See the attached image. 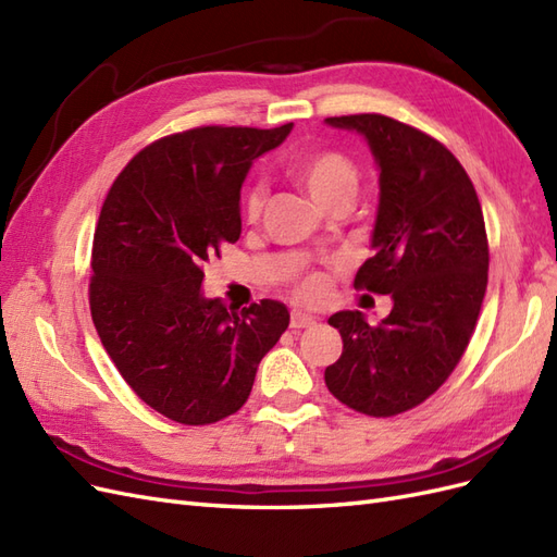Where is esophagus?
<instances>
[{
  "mask_svg": "<svg viewBox=\"0 0 557 557\" xmlns=\"http://www.w3.org/2000/svg\"><path fill=\"white\" fill-rule=\"evenodd\" d=\"M289 324H292V330H308V326L318 324V320L312 318V315H308V312L294 310V312H292V320H289Z\"/></svg>",
  "mask_w": 557,
  "mask_h": 557,
  "instance_id": "esophagus-1",
  "label": "esophagus"
}]
</instances>
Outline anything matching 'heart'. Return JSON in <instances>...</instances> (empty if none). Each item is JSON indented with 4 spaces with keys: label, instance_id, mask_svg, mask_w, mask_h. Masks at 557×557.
<instances>
[{
    "label": "heart",
    "instance_id": "obj_1",
    "mask_svg": "<svg viewBox=\"0 0 557 557\" xmlns=\"http://www.w3.org/2000/svg\"><path fill=\"white\" fill-rule=\"evenodd\" d=\"M292 176L310 195L318 207L330 205L336 197H352L358 190V169L348 157L338 152H312L292 164ZM263 188H251L247 195V216L256 219L263 209ZM322 289L320 277H310L304 284L306 294H318Z\"/></svg>",
    "mask_w": 557,
    "mask_h": 557
}]
</instances>
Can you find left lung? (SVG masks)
Segmentation results:
<instances>
[{"instance_id": "8db88e82", "label": "left lung", "mask_w": 557, "mask_h": 557, "mask_svg": "<svg viewBox=\"0 0 557 557\" xmlns=\"http://www.w3.org/2000/svg\"><path fill=\"white\" fill-rule=\"evenodd\" d=\"M324 122L360 134L374 154V256L355 287L393 298L379 326L360 310L334 312L344 352L324 383L355 411L395 417L447 381L475 330L490 268L482 209L459 160L414 126L386 115Z\"/></svg>"}]
</instances>
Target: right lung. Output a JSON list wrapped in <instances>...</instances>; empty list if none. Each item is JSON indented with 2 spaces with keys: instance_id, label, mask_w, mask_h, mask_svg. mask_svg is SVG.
<instances>
[{
  "instance_id": "right-lung-1",
  "label": "right lung",
  "mask_w": 557,
  "mask_h": 557,
  "mask_svg": "<svg viewBox=\"0 0 557 557\" xmlns=\"http://www.w3.org/2000/svg\"><path fill=\"white\" fill-rule=\"evenodd\" d=\"M277 129L199 126L166 136L124 166L94 233L89 304L96 332L143 403L185 425L247 403L256 369L289 326L263 298L227 308L202 292L205 263L242 233L239 190Z\"/></svg>"
}]
</instances>
